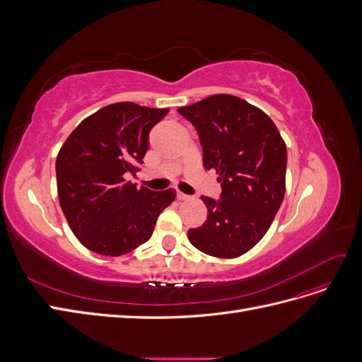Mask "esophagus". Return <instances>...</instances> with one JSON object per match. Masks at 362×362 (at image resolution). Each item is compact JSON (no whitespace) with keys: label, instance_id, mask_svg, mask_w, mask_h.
<instances>
[{"label":"esophagus","instance_id":"1","mask_svg":"<svg viewBox=\"0 0 362 362\" xmlns=\"http://www.w3.org/2000/svg\"><path fill=\"white\" fill-rule=\"evenodd\" d=\"M177 198H178L180 201H189V199H192V196H189V194H184V193L178 192V193H177Z\"/></svg>","mask_w":362,"mask_h":362}]
</instances>
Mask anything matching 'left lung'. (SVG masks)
Returning a JSON list of instances; mask_svg holds the SVG:
<instances>
[{
    "mask_svg": "<svg viewBox=\"0 0 362 362\" xmlns=\"http://www.w3.org/2000/svg\"><path fill=\"white\" fill-rule=\"evenodd\" d=\"M198 131L204 168L218 173L221 199L202 196L208 216L189 229L204 254L235 258L264 237L286 193L287 146L259 108L233 95H213L178 108Z\"/></svg>",
    "mask_w": 362,
    "mask_h": 362,
    "instance_id": "8db88e82",
    "label": "left lung"
}]
</instances>
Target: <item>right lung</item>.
Returning a JSON list of instances; mask_svg holds the SVG:
<instances>
[{"label": "right lung", "mask_w": 362, "mask_h": 362, "mask_svg": "<svg viewBox=\"0 0 362 362\" xmlns=\"http://www.w3.org/2000/svg\"><path fill=\"white\" fill-rule=\"evenodd\" d=\"M168 108L116 103L86 117L56 161L64 217L80 243L100 255L120 257L148 242L175 190L152 192L127 181L144 164L149 131Z\"/></svg>", "instance_id": "right-lung-1"}]
</instances>
